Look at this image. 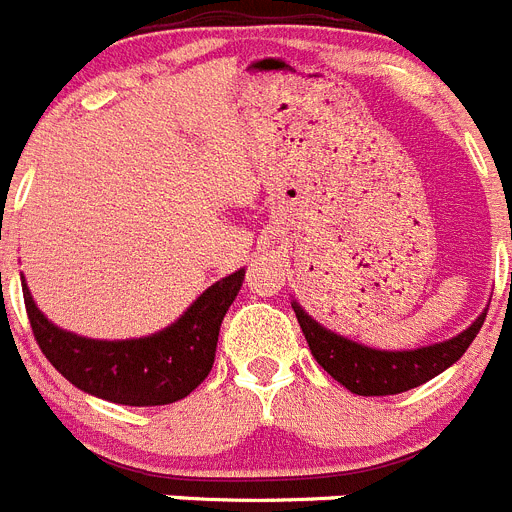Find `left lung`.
<instances>
[{
  "mask_svg": "<svg viewBox=\"0 0 512 512\" xmlns=\"http://www.w3.org/2000/svg\"><path fill=\"white\" fill-rule=\"evenodd\" d=\"M292 310L298 316L310 355L316 357L318 365L334 381H339L357 396H391V393H404L409 388L432 381L435 375L461 360V355L474 342V336L479 334L484 318H487V310H482L469 329L445 339V342L427 344V347L373 349L313 321L295 300H292Z\"/></svg>",
  "mask_w": 512,
  "mask_h": 512,
  "instance_id": "1",
  "label": "left lung"
}]
</instances>
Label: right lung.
I'll use <instances>...</instances> for the list:
<instances>
[{
	"label": "right lung",
	"mask_w": 512,
	"mask_h": 512,
	"mask_svg": "<svg viewBox=\"0 0 512 512\" xmlns=\"http://www.w3.org/2000/svg\"><path fill=\"white\" fill-rule=\"evenodd\" d=\"M246 269L227 274L199 295L178 321L139 339H87L59 329L23 285L25 310L46 360L80 391L124 406H163L189 396L212 370L222 318Z\"/></svg>",
	"instance_id": "right-lung-1"
}]
</instances>
